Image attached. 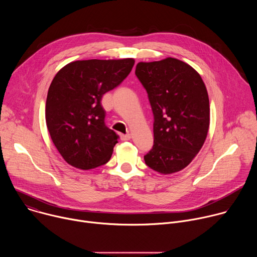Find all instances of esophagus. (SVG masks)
<instances>
[{"instance_id":"obj_1","label":"esophagus","mask_w":257,"mask_h":257,"mask_svg":"<svg viewBox=\"0 0 257 257\" xmlns=\"http://www.w3.org/2000/svg\"><path fill=\"white\" fill-rule=\"evenodd\" d=\"M120 137H121V139H122V140L127 141V140H130L132 136H131V134H121V135H120Z\"/></svg>"}]
</instances>
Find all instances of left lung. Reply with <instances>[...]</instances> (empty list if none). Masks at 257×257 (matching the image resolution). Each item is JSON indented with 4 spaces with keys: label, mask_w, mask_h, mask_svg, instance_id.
<instances>
[{
    "label": "left lung",
    "mask_w": 257,
    "mask_h": 257,
    "mask_svg": "<svg viewBox=\"0 0 257 257\" xmlns=\"http://www.w3.org/2000/svg\"><path fill=\"white\" fill-rule=\"evenodd\" d=\"M135 74L148 91L155 117L154 146L144 156L154 171L186 168L201 150L209 128V99L199 73L175 58L139 62Z\"/></svg>",
    "instance_id": "8db88e82"
}]
</instances>
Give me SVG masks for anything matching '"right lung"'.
I'll use <instances>...</instances> for the list:
<instances>
[{"instance_id":"1","label":"right lung","mask_w":257,"mask_h":257,"mask_svg":"<svg viewBox=\"0 0 257 257\" xmlns=\"http://www.w3.org/2000/svg\"><path fill=\"white\" fill-rule=\"evenodd\" d=\"M134 63L132 58L74 61L54 77L46 122L56 149L70 166L90 170L111 159L119 135L105 126L100 101L129 75Z\"/></svg>"}]
</instances>
